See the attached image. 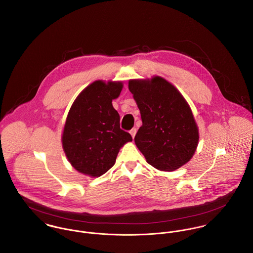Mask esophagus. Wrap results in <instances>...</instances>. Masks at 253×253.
Instances as JSON below:
<instances>
[{"label":"esophagus","mask_w":253,"mask_h":253,"mask_svg":"<svg viewBox=\"0 0 253 253\" xmlns=\"http://www.w3.org/2000/svg\"><path fill=\"white\" fill-rule=\"evenodd\" d=\"M129 133L131 134V136H132V138H134V136H135V134H136V128H132V129H130V131H129Z\"/></svg>","instance_id":"1"}]
</instances>
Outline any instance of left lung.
<instances>
[{
    "label": "left lung",
    "mask_w": 253,
    "mask_h": 253,
    "mask_svg": "<svg viewBox=\"0 0 253 253\" xmlns=\"http://www.w3.org/2000/svg\"><path fill=\"white\" fill-rule=\"evenodd\" d=\"M128 89L141 114L134 142L146 162L162 171L178 169L199 144V128L188 102L160 76L129 80Z\"/></svg>",
    "instance_id": "1"
}]
</instances>
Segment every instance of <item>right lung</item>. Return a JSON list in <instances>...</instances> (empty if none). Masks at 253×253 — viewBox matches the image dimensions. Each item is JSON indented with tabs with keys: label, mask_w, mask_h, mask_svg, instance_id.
<instances>
[{
	"label": "right lung",
	"mask_w": 253,
	"mask_h": 253,
	"mask_svg": "<svg viewBox=\"0 0 253 253\" xmlns=\"http://www.w3.org/2000/svg\"><path fill=\"white\" fill-rule=\"evenodd\" d=\"M123 86L121 81H95L82 90L69 110L62 147L73 168L84 175H103L115 165L120 149L132 141L121 129L120 115L112 105Z\"/></svg>",
	"instance_id": "1"
}]
</instances>
